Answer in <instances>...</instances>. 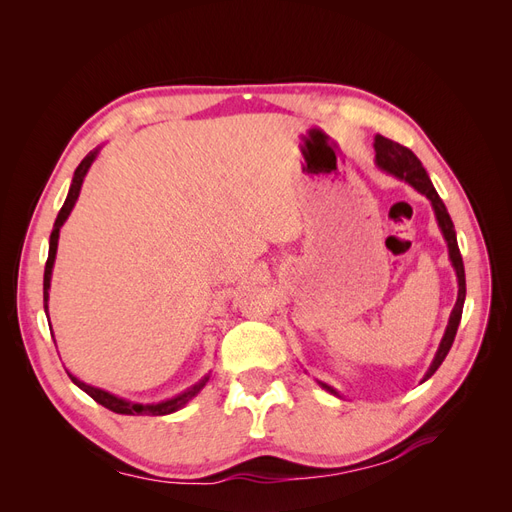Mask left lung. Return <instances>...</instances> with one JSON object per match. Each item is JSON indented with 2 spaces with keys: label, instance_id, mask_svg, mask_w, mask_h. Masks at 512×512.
Instances as JSON below:
<instances>
[{
  "label": "left lung",
  "instance_id": "1",
  "mask_svg": "<svg viewBox=\"0 0 512 512\" xmlns=\"http://www.w3.org/2000/svg\"><path fill=\"white\" fill-rule=\"evenodd\" d=\"M374 149H376V164L378 168H382L384 173H389L401 181L410 183L412 188L416 192H421L423 196H427L431 200V207H433V213H436V220H438V226L442 230V235L446 239V245H448V258H451L453 267H455V273H457V284H459V292H457V303L453 307L451 312V318H448V327L444 331V337L440 342V348L436 352V356H433V363L429 365L427 374L423 378V382L427 378H431L433 374H436V369L442 365V361L446 359L448 350H451L453 342H455V335H457V327L461 322V312H463V301H466V271H463V260H461V254H459V245H457V237H455V226H453V220L451 215H448L442 198L438 196L436 188H433V183L427 175V170L423 168L421 160H418L414 153L399 145L395 141H391V138H384V136H376L374 141ZM322 389H327L329 393L337 395V391L333 389V386L320 382Z\"/></svg>",
  "mask_w": 512,
  "mask_h": 512
}]
</instances>
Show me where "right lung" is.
<instances>
[{"label":"right lung","mask_w":512,"mask_h":512,"mask_svg":"<svg viewBox=\"0 0 512 512\" xmlns=\"http://www.w3.org/2000/svg\"><path fill=\"white\" fill-rule=\"evenodd\" d=\"M98 151H100V149L89 151L87 156L83 158V162H81L79 166H76L74 177H72V185H70V192H68V196H66V203H64V207L59 209L55 226H53V232H51L49 258H46V265H44V312H46V316H49V288H51V275H53V265H55V254H57L59 228L64 226V222L68 220V215H70L72 207L76 205V198H79V194H81L83 179H85V175H87L89 166L94 164V160H96V156H98ZM51 335H53V333H51ZM68 376H70V380H72L76 386H79L81 391H85L91 399L98 401L100 406H104V408H108V410H113V412H117V414H132V416H134V414L164 416V414H170V412H177L179 408H183L185 404H188V401H190L192 397H196V395L200 393V389H203V386L209 382V376H205L203 380L196 382V384L192 386V389L183 391L181 395H177V397H173V399L160 401V404H134V401L121 399V397H117V395H113V393H108V391H104V389H98V386L85 384L83 380H79V378L72 376V374H68Z\"/></svg>","instance_id":"right-lung-1"}]
</instances>
